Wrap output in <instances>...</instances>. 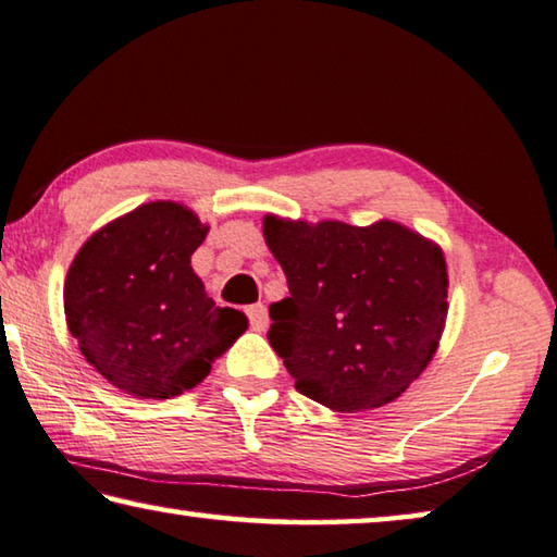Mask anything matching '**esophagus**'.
I'll return each mask as SVG.
<instances>
[{
	"mask_svg": "<svg viewBox=\"0 0 557 557\" xmlns=\"http://www.w3.org/2000/svg\"><path fill=\"white\" fill-rule=\"evenodd\" d=\"M247 317H250V326H252L255 332H264V330H268L270 317H268V307H264V305L247 307Z\"/></svg>",
	"mask_w": 557,
	"mask_h": 557,
	"instance_id": "obj_1",
	"label": "esophagus"
}]
</instances>
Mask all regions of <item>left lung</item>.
<instances>
[{
    "mask_svg": "<svg viewBox=\"0 0 557 557\" xmlns=\"http://www.w3.org/2000/svg\"><path fill=\"white\" fill-rule=\"evenodd\" d=\"M262 235L289 287L270 305L268 339L295 389L342 413L399 399L444 334V250L394 220L359 227L268 213Z\"/></svg>",
    "mask_w": 557,
    "mask_h": 557,
    "instance_id": "obj_1",
    "label": "left lung"
}]
</instances>
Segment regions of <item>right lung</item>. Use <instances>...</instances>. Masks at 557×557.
Segmentation results:
<instances>
[{
  "label": "right lung",
  "mask_w": 557,
  "mask_h": 557,
  "mask_svg": "<svg viewBox=\"0 0 557 557\" xmlns=\"http://www.w3.org/2000/svg\"><path fill=\"white\" fill-rule=\"evenodd\" d=\"M208 231L183 202L153 200L111 220L76 252L64 282L69 332L123 394L181 396L247 330V317L218 307L190 268Z\"/></svg>",
  "instance_id": "add662e5"
}]
</instances>
